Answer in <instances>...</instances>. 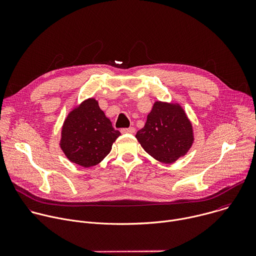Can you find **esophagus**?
Returning a JSON list of instances; mask_svg holds the SVG:
<instances>
[{
    "label": "esophagus",
    "instance_id": "1",
    "mask_svg": "<svg viewBox=\"0 0 256 256\" xmlns=\"http://www.w3.org/2000/svg\"><path fill=\"white\" fill-rule=\"evenodd\" d=\"M120 132H122V134H134L136 128L132 126V128H122Z\"/></svg>",
    "mask_w": 256,
    "mask_h": 256
}]
</instances>
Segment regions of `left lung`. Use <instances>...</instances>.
Listing matches in <instances>:
<instances>
[{
  "label": "left lung",
  "mask_w": 256,
  "mask_h": 256,
  "mask_svg": "<svg viewBox=\"0 0 256 256\" xmlns=\"http://www.w3.org/2000/svg\"><path fill=\"white\" fill-rule=\"evenodd\" d=\"M136 138L156 160L173 163L190 149L192 126L180 105L157 101Z\"/></svg>",
  "instance_id": "8db88e82"
}]
</instances>
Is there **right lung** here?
<instances>
[{
    "label": "right lung",
    "mask_w": 256,
    "mask_h": 256,
    "mask_svg": "<svg viewBox=\"0 0 256 256\" xmlns=\"http://www.w3.org/2000/svg\"><path fill=\"white\" fill-rule=\"evenodd\" d=\"M120 136L101 110L98 102L89 98L72 110L62 130L60 148L68 159L83 167L101 162Z\"/></svg>",
    "instance_id": "add662e5"
}]
</instances>
